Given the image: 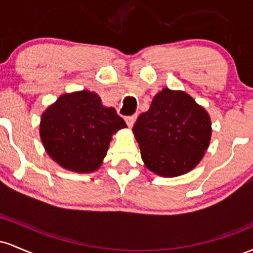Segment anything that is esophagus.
Returning <instances> with one entry per match:
<instances>
[{
  "label": "esophagus",
  "instance_id": "1",
  "mask_svg": "<svg viewBox=\"0 0 253 253\" xmlns=\"http://www.w3.org/2000/svg\"><path fill=\"white\" fill-rule=\"evenodd\" d=\"M135 119H136V115H130V117H127L126 119H125V120H126L127 126H128L129 128H130V127H133V125H134Z\"/></svg>",
  "mask_w": 253,
  "mask_h": 253
}]
</instances>
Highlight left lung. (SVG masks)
I'll return each instance as SVG.
<instances>
[{
  "label": "left lung",
  "instance_id": "8db88e82",
  "mask_svg": "<svg viewBox=\"0 0 253 253\" xmlns=\"http://www.w3.org/2000/svg\"><path fill=\"white\" fill-rule=\"evenodd\" d=\"M145 167L170 178L201 162L211 136L208 112L182 90L162 89L133 126Z\"/></svg>",
  "mask_w": 253,
  "mask_h": 253
}]
</instances>
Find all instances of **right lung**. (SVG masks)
Segmentation results:
<instances>
[{
    "label": "right lung",
    "mask_w": 253,
    "mask_h": 253,
    "mask_svg": "<svg viewBox=\"0 0 253 253\" xmlns=\"http://www.w3.org/2000/svg\"><path fill=\"white\" fill-rule=\"evenodd\" d=\"M113 107L96 92H65L40 119V139L46 153L63 169L90 173L100 169L113 134L126 128Z\"/></svg>",
    "instance_id": "1"
}]
</instances>
